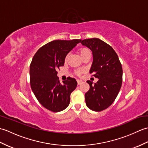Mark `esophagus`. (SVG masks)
Instances as JSON below:
<instances>
[{
	"mask_svg": "<svg viewBox=\"0 0 148 148\" xmlns=\"http://www.w3.org/2000/svg\"><path fill=\"white\" fill-rule=\"evenodd\" d=\"M77 84H78V85H79L80 84L82 83L83 81H81V80H77Z\"/></svg>",
	"mask_w": 148,
	"mask_h": 148,
	"instance_id": "1",
	"label": "esophagus"
}]
</instances>
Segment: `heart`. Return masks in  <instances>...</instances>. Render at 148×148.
I'll use <instances>...</instances> for the list:
<instances>
[{"instance_id": "heart-1", "label": "heart", "mask_w": 148, "mask_h": 148, "mask_svg": "<svg viewBox=\"0 0 148 148\" xmlns=\"http://www.w3.org/2000/svg\"><path fill=\"white\" fill-rule=\"evenodd\" d=\"M90 53V51H89V49H88L86 48H83L79 51V54H80L81 57H83V56H84L85 55H86L87 53ZM81 73H82V71L79 70V71H76V74L77 75H80Z\"/></svg>"}]
</instances>
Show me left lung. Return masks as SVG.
<instances>
[{"label":"left lung","mask_w":148,"mask_h":148,"mask_svg":"<svg viewBox=\"0 0 148 148\" xmlns=\"http://www.w3.org/2000/svg\"><path fill=\"white\" fill-rule=\"evenodd\" d=\"M93 54L90 73L99 80L94 84L90 81V90L85 93L88 108L94 111H102L111 106L120 90L123 70L118 55L111 46L98 38L83 40Z\"/></svg>","instance_id":"left-lung-1"}]
</instances>
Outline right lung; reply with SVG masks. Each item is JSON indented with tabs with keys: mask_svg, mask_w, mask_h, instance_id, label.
<instances>
[{
	"mask_svg": "<svg viewBox=\"0 0 148 148\" xmlns=\"http://www.w3.org/2000/svg\"><path fill=\"white\" fill-rule=\"evenodd\" d=\"M81 41V39L53 40L41 47L31 62V88L40 104L52 112L67 108L71 94L77 86L76 80L72 77H67L61 84L56 69L64 65L66 56Z\"/></svg>",
	"mask_w": 148,
	"mask_h": 148,
	"instance_id": "right-lung-1",
	"label": "right lung"
}]
</instances>
